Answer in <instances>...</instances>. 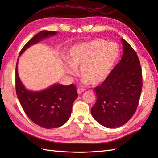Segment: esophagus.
<instances>
[{"label":"esophagus","instance_id":"34e87169","mask_svg":"<svg viewBox=\"0 0 158 158\" xmlns=\"http://www.w3.org/2000/svg\"><path fill=\"white\" fill-rule=\"evenodd\" d=\"M86 89L85 88H79L77 89V92H78L79 94H81L82 92H83L84 91H85Z\"/></svg>","mask_w":158,"mask_h":158}]
</instances>
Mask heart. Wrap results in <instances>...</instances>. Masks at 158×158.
I'll return each instance as SVG.
<instances>
[{
	"mask_svg": "<svg viewBox=\"0 0 158 158\" xmlns=\"http://www.w3.org/2000/svg\"><path fill=\"white\" fill-rule=\"evenodd\" d=\"M119 55L115 43L98 39L77 44L70 49L66 72L73 75L80 66V73L92 84H98L108 77Z\"/></svg>",
	"mask_w": 158,
	"mask_h": 158,
	"instance_id": "heart-1",
	"label": "heart"
}]
</instances>
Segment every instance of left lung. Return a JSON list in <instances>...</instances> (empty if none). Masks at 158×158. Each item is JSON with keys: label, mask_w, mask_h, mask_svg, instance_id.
<instances>
[{"label": "left lung", "mask_w": 158, "mask_h": 158, "mask_svg": "<svg viewBox=\"0 0 158 158\" xmlns=\"http://www.w3.org/2000/svg\"><path fill=\"white\" fill-rule=\"evenodd\" d=\"M123 53L119 63L100 85L94 89L97 100L92 115L102 126L115 128L132 118L138 107L143 88L139 57L128 43L122 39Z\"/></svg>", "instance_id": "1"}]
</instances>
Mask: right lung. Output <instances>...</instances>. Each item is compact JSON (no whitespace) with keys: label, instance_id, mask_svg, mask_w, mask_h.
Returning a JSON list of instances; mask_svg holds the SVG:
<instances>
[{"label":"right lung","instance_id":"1","mask_svg":"<svg viewBox=\"0 0 158 158\" xmlns=\"http://www.w3.org/2000/svg\"><path fill=\"white\" fill-rule=\"evenodd\" d=\"M56 33L48 31L39 32L23 47L19 56L31 45ZM18 62V59L15 68V90L25 113L36 125L44 128H56L64 124L70 118L73 104L78 96L76 86L55 84L43 91H28L19 78Z\"/></svg>","mask_w":158,"mask_h":158}]
</instances>
